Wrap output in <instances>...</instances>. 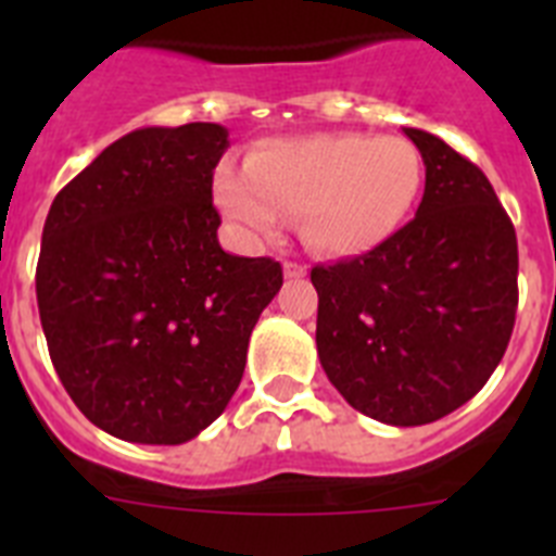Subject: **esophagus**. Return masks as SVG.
Masks as SVG:
<instances>
[{
    "mask_svg": "<svg viewBox=\"0 0 556 556\" xmlns=\"http://www.w3.org/2000/svg\"><path fill=\"white\" fill-rule=\"evenodd\" d=\"M283 275L289 281H298V278H306V267L298 262H283Z\"/></svg>",
    "mask_w": 556,
    "mask_h": 556,
    "instance_id": "1",
    "label": "esophagus"
}]
</instances>
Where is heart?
Returning <instances> with one entry per match:
<instances>
[{"label":"heart","mask_w":556,"mask_h":556,"mask_svg":"<svg viewBox=\"0 0 556 556\" xmlns=\"http://www.w3.org/2000/svg\"><path fill=\"white\" fill-rule=\"evenodd\" d=\"M424 161L397 136L314 132L278 139L250 155L248 169L219 166L214 200L253 239L301 214V233L326 255H358L384 244L415 208Z\"/></svg>","instance_id":"b5f03b06"}]
</instances>
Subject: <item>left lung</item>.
<instances>
[{
  "label": "left lung",
  "mask_w": 556,
  "mask_h": 556,
  "mask_svg": "<svg viewBox=\"0 0 556 556\" xmlns=\"http://www.w3.org/2000/svg\"><path fill=\"white\" fill-rule=\"evenodd\" d=\"M426 191L409 225L331 267H314L317 356L362 415L424 426L488 384L518 308V239L484 172L443 139L404 127Z\"/></svg>",
  "instance_id": "8db88e82"
}]
</instances>
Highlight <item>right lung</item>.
Returning a JSON list of instances; mask_svg holds the SVG:
<instances>
[{
	"label": "right lung",
	"mask_w": 556,
	"mask_h": 556,
	"mask_svg": "<svg viewBox=\"0 0 556 556\" xmlns=\"http://www.w3.org/2000/svg\"><path fill=\"white\" fill-rule=\"evenodd\" d=\"M228 130L139 127L58 191L36 269L49 356L77 409L141 445L189 443L230 404L281 264L219 248Z\"/></svg>",
	"instance_id": "add662e5"
}]
</instances>
